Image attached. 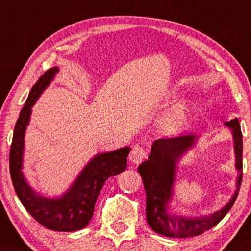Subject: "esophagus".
<instances>
[{
  "mask_svg": "<svg viewBox=\"0 0 251 251\" xmlns=\"http://www.w3.org/2000/svg\"><path fill=\"white\" fill-rule=\"evenodd\" d=\"M144 158H146V151L141 146H138V144L133 146L132 151H131L130 155H128V159H130L131 163L140 164Z\"/></svg>",
  "mask_w": 251,
  "mask_h": 251,
  "instance_id": "1",
  "label": "esophagus"
}]
</instances>
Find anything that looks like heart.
Segmentation results:
<instances>
[{"label": "heart", "instance_id": "heart-1", "mask_svg": "<svg viewBox=\"0 0 251 251\" xmlns=\"http://www.w3.org/2000/svg\"><path fill=\"white\" fill-rule=\"evenodd\" d=\"M191 114V105L188 102H178L173 105L170 110L164 114L160 120V128L166 135H176L184 125Z\"/></svg>", "mask_w": 251, "mask_h": 251}]
</instances>
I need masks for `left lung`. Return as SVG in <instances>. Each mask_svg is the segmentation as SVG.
<instances>
[{
  "label": "left lung",
  "mask_w": 251,
  "mask_h": 251,
  "mask_svg": "<svg viewBox=\"0 0 251 251\" xmlns=\"http://www.w3.org/2000/svg\"><path fill=\"white\" fill-rule=\"evenodd\" d=\"M232 130L234 143L235 170L238 171L235 191L222 209L203 216H183L170 212L174 197L177 164L184 154L196 146L197 136H181L176 138H160L151 144L148 160L138 166L147 194L146 216L149 227L158 234L170 238H189L204 233L216 226L233 206L243 177V136L238 119L225 123Z\"/></svg>",
  "instance_id": "obj_1"
}]
</instances>
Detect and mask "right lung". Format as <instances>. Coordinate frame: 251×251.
<instances>
[{
  "label": "right lung",
  "mask_w": 251,
  "mask_h": 251,
  "mask_svg": "<svg viewBox=\"0 0 251 251\" xmlns=\"http://www.w3.org/2000/svg\"><path fill=\"white\" fill-rule=\"evenodd\" d=\"M58 72V67L48 69L30 91L14 127L9 153V171L18 198L39 224L52 231L74 232L87 226L92 219L96 201L103 184L110 176L125 170L131 148L124 147L95 155L77 175L67 192L55 198L37 193L27 183L23 174L25 131L30 123L32 105L50 86Z\"/></svg>",
  "instance_id": "obj_1"
}]
</instances>
